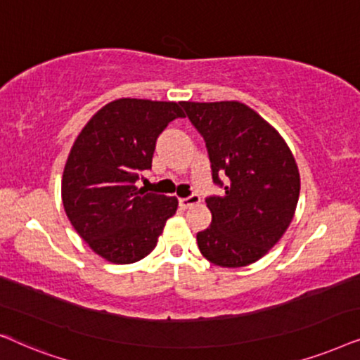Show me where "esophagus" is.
Instances as JSON below:
<instances>
[{"label":"esophagus","instance_id":"34e87169","mask_svg":"<svg viewBox=\"0 0 360 360\" xmlns=\"http://www.w3.org/2000/svg\"><path fill=\"white\" fill-rule=\"evenodd\" d=\"M199 202H200V198L198 194H191L189 198L179 199V205H181V207H184V209L193 207V205H198Z\"/></svg>","mask_w":360,"mask_h":360}]
</instances>
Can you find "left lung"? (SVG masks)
Listing matches in <instances>:
<instances>
[{"label": "left lung", "mask_w": 360, "mask_h": 360, "mask_svg": "<svg viewBox=\"0 0 360 360\" xmlns=\"http://www.w3.org/2000/svg\"><path fill=\"white\" fill-rule=\"evenodd\" d=\"M181 105L204 138L214 184L224 188L222 195L205 199L212 222L198 233L199 250L214 265H250L266 255L293 220L300 198L293 153L245 103Z\"/></svg>", "instance_id": "8db88e82"}]
</instances>
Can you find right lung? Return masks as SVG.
<instances>
[{"label": "right lung", "instance_id": "right-lung-1", "mask_svg": "<svg viewBox=\"0 0 360 360\" xmlns=\"http://www.w3.org/2000/svg\"><path fill=\"white\" fill-rule=\"evenodd\" d=\"M181 103L118 98L79 133L62 174V204L70 224L105 260L127 265L156 247L177 199L136 188L151 169L156 140Z\"/></svg>", "mask_w": 360, "mask_h": 360}]
</instances>
